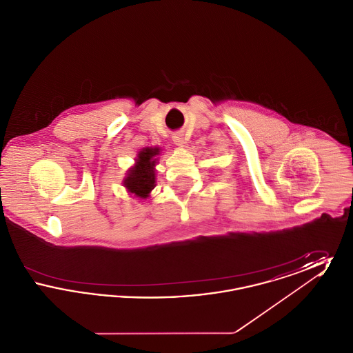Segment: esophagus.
<instances>
[{
  "instance_id": "obj_1",
  "label": "esophagus",
  "mask_w": 353,
  "mask_h": 353,
  "mask_svg": "<svg viewBox=\"0 0 353 353\" xmlns=\"http://www.w3.org/2000/svg\"><path fill=\"white\" fill-rule=\"evenodd\" d=\"M172 140H173V143H174L176 145H179V147H184L185 139L183 134H173V136H172Z\"/></svg>"
}]
</instances>
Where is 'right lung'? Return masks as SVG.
I'll return each mask as SVG.
<instances>
[{
  "label": "right lung",
  "instance_id": "right-lung-1",
  "mask_svg": "<svg viewBox=\"0 0 353 353\" xmlns=\"http://www.w3.org/2000/svg\"><path fill=\"white\" fill-rule=\"evenodd\" d=\"M160 154L159 147H147L139 152L136 164L128 169L127 177L123 184L130 193L134 194L139 199L150 197L152 189L156 185L154 176V165L157 163V156Z\"/></svg>",
  "mask_w": 353,
  "mask_h": 353
}]
</instances>
